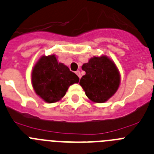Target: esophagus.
<instances>
[{"mask_svg":"<svg viewBox=\"0 0 154 154\" xmlns=\"http://www.w3.org/2000/svg\"><path fill=\"white\" fill-rule=\"evenodd\" d=\"M75 74L77 75H78V77L79 79H81V73H80V71L79 70H77L75 72Z\"/></svg>","mask_w":154,"mask_h":154,"instance_id":"esophagus-1","label":"esophagus"}]
</instances>
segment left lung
<instances>
[{
	"label": "left lung",
	"instance_id": "obj_1",
	"mask_svg": "<svg viewBox=\"0 0 154 154\" xmlns=\"http://www.w3.org/2000/svg\"><path fill=\"white\" fill-rule=\"evenodd\" d=\"M86 75L79 84L89 99L96 103H103L111 98L120 84V75L115 64L106 56L94 57L84 64Z\"/></svg>",
	"mask_w": 154,
	"mask_h": 154
}]
</instances>
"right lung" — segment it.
I'll return each mask as SVG.
<instances>
[{"label": "right lung", "instance_id": "1", "mask_svg": "<svg viewBox=\"0 0 154 154\" xmlns=\"http://www.w3.org/2000/svg\"><path fill=\"white\" fill-rule=\"evenodd\" d=\"M79 79L54 55L42 57L32 72L33 89L38 96L47 103H54L65 95L68 88L78 83Z\"/></svg>", "mask_w": 154, "mask_h": 154}]
</instances>
